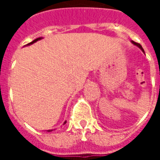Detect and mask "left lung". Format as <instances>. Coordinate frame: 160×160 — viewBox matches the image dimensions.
Here are the masks:
<instances>
[{"mask_svg":"<svg viewBox=\"0 0 160 160\" xmlns=\"http://www.w3.org/2000/svg\"><path fill=\"white\" fill-rule=\"evenodd\" d=\"M131 42H132V43H133V44H134V45H135V46H137L138 48H140V49H141V50H142V52L145 53L144 52V49H143V48L141 47V44H140V43H137V42H134V41H131Z\"/></svg>","mask_w":160,"mask_h":160,"instance_id":"obj_1","label":"left lung"}]
</instances>
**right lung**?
Masks as SVG:
<instances>
[{
  "label": "right lung",
  "mask_w": 160,
  "mask_h": 160,
  "mask_svg": "<svg viewBox=\"0 0 160 160\" xmlns=\"http://www.w3.org/2000/svg\"><path fill=\"white\" fill-rule=\"evenodd\" d=\"M42 38V37H41V38H36L35 40H33L32 42H29V43H27L26 45H31V44H32V43H34V42H36L37 41H38V40H41ZM66 122H67V121H65V122H64V123H63V125L66 123ZM53 130H55V129H49V130H48V132H50V131H53Z\"/></svg>",
  "instance_id": "obj_1"
}]
</instances>
